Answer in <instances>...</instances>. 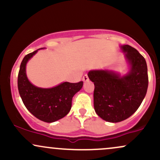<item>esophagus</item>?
<instances>
[{"instance_id": "1", "label": "esophagus", "mask_w": 160, "mask_h": 160, "mask_svg": "<svg viewBox=\"0 0 160 160\" xmlns=\"http://www.w3.org/2000/svg\"><path fill=\"white\" fill-rule=\"evenodd\" d=\"M82 80H83L84 82H87L89 81V77H88L87 74H85L83 76V78H82Z\"/></svg>"}]
</instances>
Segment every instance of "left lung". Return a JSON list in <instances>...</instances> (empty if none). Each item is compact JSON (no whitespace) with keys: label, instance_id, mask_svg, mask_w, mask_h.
Masks as SVG:
<instances>
[{"label":"left lung","instance_id":"8db88e82","mask_svg":"<svg viewBox=\"0 0 160 160\" xmlns=\"http://www.w3.org/2000/svg\"><path fill=\"white\" fill-rule=\"evenodd\" d=\"M130 66L124 76L108 70H92L88 77L94 82V108L104 120L118 122L137 111L148 87V66L145 58L129 45L121 46Z\"/></svg>","mask_w":160,"mask_h":160}]
</instances>
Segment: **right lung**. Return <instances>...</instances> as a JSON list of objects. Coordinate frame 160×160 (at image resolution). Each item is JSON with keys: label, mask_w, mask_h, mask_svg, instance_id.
<instances>
[{"label": "right lung", "mask_w": 160, "mask_h": 160, "mask_svg": "<svg viewBox=\"0 0 160 160\" xmlns=\"http://www.w3.org/2000/svg\"><path fill=\"white\" fill-rule=\"evenodd\" d=\"M39 49L24 57L18 75V89L23 104L31 113L43 122H53L69 113L73 96L81 89L83 82H64L48 89L33 85L27 78L26 64Z\"/></svg>", "instance_id": "1"}]
</instances>
